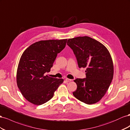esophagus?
I'll return each instance as SVG.
<instances>
[{"label": "esophagus", "mask_w": 130, "mask_h": 130, "mask_svg": "<svg viewBox=\"0 0 130 130\" xmlns=\"http://www.w3.org/2000/svg\"><path fill=\"white\" fill-rule=\"evenodd\" d=\"M66 81L67 82H71L72 80V79H69V78H66L65 79Z\"/></svg>", "instance_id": "esophagus-1"}]
</instances>
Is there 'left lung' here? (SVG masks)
<instances>
[{"label":"left lung","instance_id":"left-lung-1","mask_svg":"<svg viewBox=\"0 0 130 130\" xmlns=\"http://www.w3.org/2000/svg\"><path fill=\"white\" fill-rule=\"evenodd\" d=\"M68 45L73 50L79 68H86V78H77L73 95L88 105L99 102L112 82L114 68L112 57L103 44L89 36L70 39Z\"/></svg>","mask_w":130,"mask_h":130}]
</instances>
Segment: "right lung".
Listing matches in <instances>:
<instances>
[{"instance_id": "add662e5", "label": "right lung", "mask_w": 130, "mask_h": 130, "mask_svg": "<svg viewBox=\"0 0 130 130\" xmlns=\"http://www.w3.org/2000/svg\"><path fill=\"white\" fill-rule=\"evenodd\" d=\"M67 39L42 40L32 44L22 54L18 65V88L29 102L41 105L53 98L64 82L46 75L51 71L58 53L64 48Z\"/></svg>"}]
</instances>
